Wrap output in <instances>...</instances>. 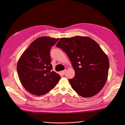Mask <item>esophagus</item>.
<instances>
[{
  "label": "esophagus",
  "instance_id": "1",
  "mask_svg": "<svg viewBox=\"0 0 125 125\" xmlns=\"http://www.w3.org/2000/svg\"><path fill=\"white\" fill-rule=\"evenodd\" d=\"M66 72V69H65V70H64L62 71L61 72V73H62V75H64V74H65Z\"/></svg>",
  "mask_w": 125,
  "mask_h": 125
}]
</instances>
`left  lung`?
I'll return each mask as SVG.
<instances>
[{"instance_id": "8db88e82", "label": "left lung", "mask_w": 125, "mask_h": 125, "mask_svg": "<svg viewBox=\"0 0 125 125\" xmlns=\"http://www.w3.org/2000/svg\"><path fill=\"white\" fill-rule=\"evenodd\" d=\"M56 47L67 54L75 71L74 78L69 79L72 88L83 97L99 93L107 81L109 66L99 45L89 37L76 36L62 38Z\"/></svg>"}]
</instances>
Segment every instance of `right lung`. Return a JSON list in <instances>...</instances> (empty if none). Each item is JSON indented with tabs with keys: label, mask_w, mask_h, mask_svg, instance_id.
<instances>
[{
	"label": "right lung",
	"mask_w": 125,
	"mask_h": 125,
	"mask_svg": "<svg viewBox=\"0 0 125 125\" xmlns=\"http://www.w3.org/2000/svg\"><path fill=\"white\" fill-rule=\"evenodd\" d=\"M59 39L43 36L30 45L19 60L17 72L22 85L33 95H43L57 84L60 75L52 71L51 47Z\"/></svg>",
	"instance_id": "1"
}]
</instances>
